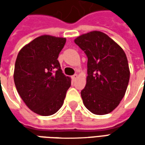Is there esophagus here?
<instances>
[{
    "label": "esophagus",
    "mask_w": 145,
    "mask_h": 145,
    "mask_svg": "<svg viewBox=\"0 0 145 145\" xmlns=\"http://www.w3.org/2000/svg\"><path fill=\"white\" fill-rule=\"evenodd\" d=\"M77 78H78V74H74V75L72 76V77H71V78H72V80L73 81H75L76 79H77Z\"/></svg>",
    "instance_id": "1"
}]
</instances>
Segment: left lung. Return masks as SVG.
I'll list each match as a JSON object with an SVG mask.
<instances>
[{
    "instance_id": "8db88e82",
    "label": "left lung",
    "mask_w": 145,
    "mask_h": 145,
    "mask_svg": "<svg viewBox=\"0 0 145 145\" xmlns=\"http://www.w3.org/2000/svg\"><path fill=\"white\" fill-rule=\"evenodd\" d=\"M74 42L88 57V76L81 91L83 103L96 115H105L118 106L130 79L124 51L106 34L92 31L79 36Z\"/></svg>"
}]
</instances>
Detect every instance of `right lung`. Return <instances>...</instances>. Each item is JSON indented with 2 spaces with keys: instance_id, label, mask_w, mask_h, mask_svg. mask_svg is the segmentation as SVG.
<instances>
[{
  "instance_id": "obj_1",
  "label": "right lung",
  "mask_w": 145,
  "mask_h": 145,
  "mask_svg": "<svg viewBox=\"0 0 145 145\" xmlns=\"http://www.w3.org/2000/svg\"><path fill=\"white\" fill-rule=\"evenodd\" d=\"M66 38L43 35L21 49L15 61L14 81L18 94L33 112L41 116L57 112L63 104L71 78L57 60Z\"/></svg>"
}]
</instances>
